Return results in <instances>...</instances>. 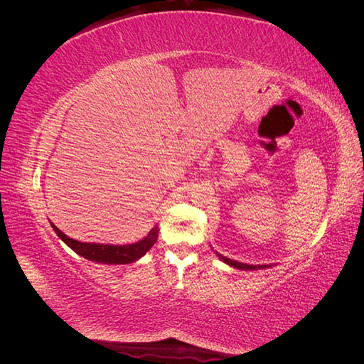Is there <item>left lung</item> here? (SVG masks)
Listing matches in <instances>:
<instances>
[{
	"label": "left lung",
	"mask_w": 364,
	"mask_h": 364,
	"mask_svg": "<svg viewBox=\"0 0 364 364\" xmlns=\"http://www.w3.org/2000/svg\"><path fill=\"white\" fill-rule=\"evenodd\" d=\"M220 258H222L226 264H229V266H232V267H237V269H241V270H255V269H262V266H250V264H245V262H238V261H232V259H229V258H226V257H222V255H218ZM264 267H267V266H264Z\"/></svg>",
	"instance_id": "obj_1"
}]
</instances>
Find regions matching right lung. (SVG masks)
<instances>
[{
  "label": "right lung",
  "mask_w": 364,
  "mask_h": 364,
  "mask_svg": "<svg viewBox=\"0 0 364 364\" xmlns=\"http://www.w3.org/2000/svg\"><path fill=\"white\" fill-rule=\"evenodd\" d=\"M54 232L63 241L65 245L71 247L75 253H79L83 258L103 262V264H129L141 258L144 253L156 243L158 240V228H153L149 235L134 245L114 246V245H94V243H82V241L73 240L65 235L59 228L51 223Z\"/></svg>",
  "instance_id": "obj_1"
}]
</instances>
